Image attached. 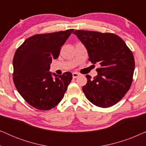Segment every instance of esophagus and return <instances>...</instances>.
I'll return each mask as SVG.
<instances>
[{
  "instance_id": "1",
  "label": "esophagus",
  "mask_w": 146,
  "mask_h": 146,
  "mask_svg": "<svg viewBox=\"0 0 146 146\" xmlns=\"http://www.w3.org/2000/svg\"><path fill=\"white\" fill-rule=\"evenodd\" d=\"M79 76H80V74L77 72H73L72 73V76H73L74 78H76L78 77Z\"/></svg>"
}]
</instances>
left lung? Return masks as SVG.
<instances>
[{"label": "left lung", "mask_w": 146, "mask_h": 146, "mask_svg": "<svg viewBox=\"0 0 146 146\" xmlns=\"http://www.w3.org/2000/svg\"><path fill=\"white\" fill-rule=\"evenodd\" d=\"M73 34L84 45L92 64L98 63V75H86L82 90L88 100L108 108L121 100L131 86L135 68L131 51L120 37L113 33L75 31Z\"/></svg>", "instance_id": "left-lung-1"}]
</instances>
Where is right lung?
<instances>
[{"mask_svg": "<svg viewBox=\"0 0 146 146\" xmlns=\"http://www.w3.org/2000/svg\"><path fill=\"white\" fill-rule=\"evenodd\" d=\"M73 31L70 29L34 35L16 51L13 62L14 83L21 96L35 108H53L67 90L72 79V73L57 75L49 70L52 60L58 58L61 46Z\"/></svg>", "mask_w": 146, "mask_h": 146, "instance_id": "1", "label": "right lung"}]
</instances>
